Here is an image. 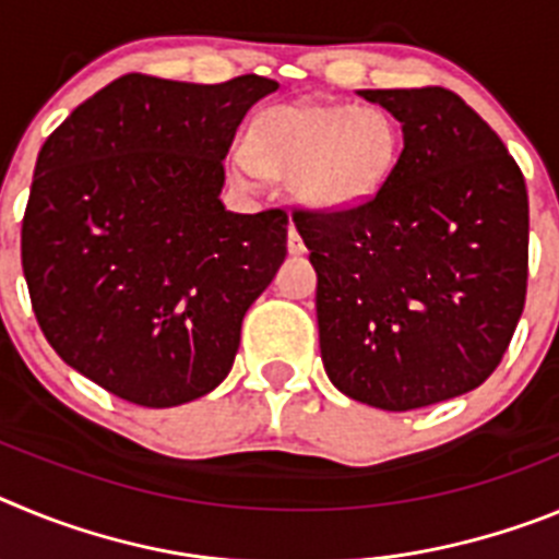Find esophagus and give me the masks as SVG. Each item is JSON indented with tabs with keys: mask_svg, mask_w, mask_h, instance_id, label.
I'll list each match as a JSON object with an SVG mask.
<instances>
[{
	"mask_svg": "<svg viewBox=\"0 0 559 559\" xmlns=\"http://www.w3.org/2000/svg\"><path fill=\"white\" fill-rule=\"evenodd\" d=\"M288 251L290 254H305V240H302V235H299V231H296V226L290 224V229H288Z\"/></svg>",
	"mask_w": 559,
	"mask_h": 559,
	"instance_id": "34e87169",
	"label": "esophagus"
}]
</instances>
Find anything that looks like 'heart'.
Wrapping results in <instances>:
<instances>
[{
	"mask_svg": "<svg viewBox=\"0 0 559 559\" xmlns=\"http://www.w3.org/2000/svg\"><path fill=\"white\" fill-rule=\"evenodd\" d=\"M400 156L397 122L383 108L296 103L263 111L251 147H235L231 176L249 190L269 176L294 179L296 199L319 212L367 204L386 185Z\"/></svg>",
	"mask_w": 559,
	"mask_h": 559,
	"instance_id": "obj_1",
	"label": "heart"
}]
</instances>
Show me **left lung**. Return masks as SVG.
<instances>
[{"instance_id": "obj_1", "label": "left lung", "mask_w": 559, "mask_h": 559, "mask_svg": "<svg viewBox=\"0 0 559 559\" xmlns=\"http://www.w3.org/2000/svg\"><path fill=\"white\" fill-rule=\"evenodd\" d=\"M403 126L367 204L296 210L319 285L324 372L347 397L412 412L496 372L526 302L530 195L496 131L442 86L364 88Z\"/></svg>"}]
</instances>
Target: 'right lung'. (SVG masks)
<instances>
[{"mask_svg": "<svg viewBox=\"0 0 559 559\" xmlns=\"http://www.w3.org/2000/svg\"><path fill=\"white\" fill-rule=\"evenodd\" d=\"M280 83L117 78L38 153L22 269L38 328L69 367L145 408L204 397L288 251V215L229 212L237 126Z\"/></svg>", "mask_w": 559, "mask_h": 559, "instance_id": "1", "label": "right lung"}]
</instances>
